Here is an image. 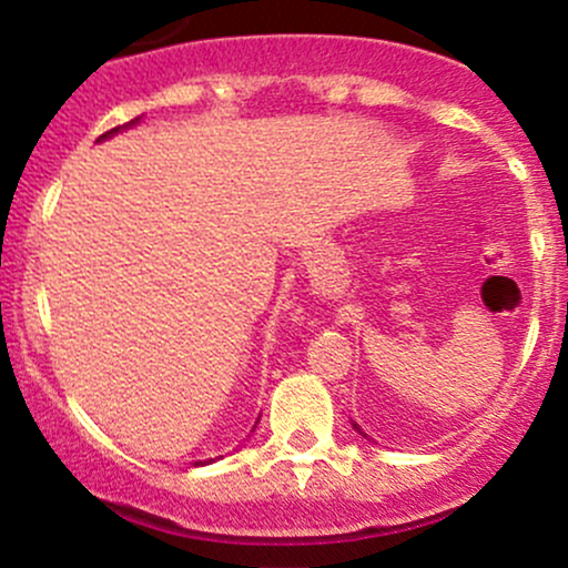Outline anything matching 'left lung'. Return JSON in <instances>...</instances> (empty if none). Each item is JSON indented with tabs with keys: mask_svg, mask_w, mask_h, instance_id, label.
Instances as JSON below:
<instances>
[{
	"mask_svg": "<svg viewBox=\"0 0 568 568\" xmlns=\"http://www.w3.org/2000/svg\"><path fill=\"white\" fill-rule=\"evenodd\" d=\"M352 429H357V435H363V438H368V435L363 433V429H361V425H357V422H352Z\"/></svg>",
	"mask_w": 568,
	"mask_h": 568,
	"instance_id": "obj_1",
	"label": "left lung"
}]
</instances>
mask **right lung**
<instances>
[{
  "instance_id": "1",
  "label": "right lung",
  "mask_w": 568,
  "mask_h": 568,
  "mask_svg": "<svg viewBox=\"0 0 568 568\" xmlns=\"http://www.w3.org/2000/svg\"><path fill=\"white\" fill-rule=\"evenodd\" d=\"M139 122H141V116H135V120H130V122H128V125H120V128L109 130V133H103V135H101V139H98V141H106V139H112V135H114V133H120V130H128V128L139 125ZM258 419H262V416H258ZM258 419H256V425H258ZM256 425H253V429H256ZM253 429H251V433H253ZM211 462H213V459H205V462H194V467H202V465H211Z\"/></svg>"
}]
</instances>
